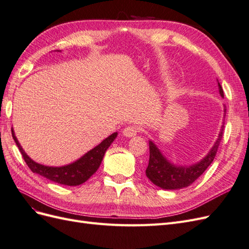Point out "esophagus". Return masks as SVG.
I'll return each mask as SVG.
<instances>
[{
  "mask_svg": "<svg viewBox=\"0 0 249 249\" xmlns=\"http://www.w3.org/2000/svg\"><path fill=\"white\" fill-rule=\"evenodd\" d=\"M137 133H138V129H137V126H135V125H129V126H126V127H124V131H123V135H124V136L129 137V138L136 136Z\"/></svg>",
  "mask_w": 249,
  "mask_h": 249,
  "instance_id": "esophagus-1",
  "label": "esophagus"
}]
</instances>
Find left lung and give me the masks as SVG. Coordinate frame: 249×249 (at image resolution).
<instances>
[{
	"instance_id": "left-lung-1",
	"label": "left lung",
	"mask_w": 249,
	"mask_h": 249,
	"mask_svg": "<svg viewBox=\"0 0 249 249\" xmlns=\"http://www.w3.org/2000/svg\"><path fill=\"white\" fill-rule=\"evenodd\" d=\"M218 88H219L221 97H223V90L219 82H218ZM225 112H227V110L224 109V117ZM223 126L224 125L222 124L220 132L218 134V138L207 156L203 157L199 162L189 165V166H187V165L183 166V165H176L171 163L161 153V150L158 148L155 143L152 140H149V161L145 170L146 177L150 179V182L165 190H178L191 185L213 162L222 138Z\"/></svg>"
}]
</instances>
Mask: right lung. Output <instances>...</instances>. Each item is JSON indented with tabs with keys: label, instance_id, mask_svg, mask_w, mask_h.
<instances>
[{
	"label": "right lung",
	"instance_id": "obj_1",
	"mask_svg": "<svg viewBox=\"0 0 249 249\" xmlns=\"http://www.w3.org/2000/svg\"><path fill=\"white\" fill-rule=\"evenodd\" d=\"M11 132L12 137L14 141H16L17 145L19 148L22 157H24V160L26 161L30 169L34 173H37V175L52 180V182L66 186H78L85 183L86 180L99 169L105 153H106V150L111 145V143L117 137V132L113 133L109 137L103 140L99 145H96L94 148L87 152L84 156H82L80 159L71 164L64 165V166L55 167L46 166V165H42L33 161L31 158L25 153V150L22 149L16 136V134H14L13 129L11 130Z\"/></svg>",
	"mask_w": 249,
	"mask_h": 249
}]
</instances>
